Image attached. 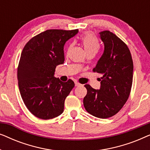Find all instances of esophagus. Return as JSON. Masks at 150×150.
Returning <instances> with one entry per match:
<instances>
[{"label":"esophagus","mask_w":150,"mask_h":150,"mask_svg":"<svg viewBox=\"0 0 150 150\" xmlns=\"http://www.w3.org/2000/svg\"><path fill=\"white\" fill-rule=\"evenodd\" d=\"M75 86L76 87H79V86H81V84L78 83V82H75Z\"/></svg>","instance_id":"esophagus-1"}]
</instances>
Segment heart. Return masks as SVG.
Instances as JSON below:
<instances>
[{"label": "heart", "mask_w": 150, "mask_h": 150, "mask_svg": "<svg viewBox=\"0 0 150 150\" xmlns=\"http://www.w3.org/2000/svg\"><path fill=\"white\" fill-rule=\"evenodd\" d=\"M81 41L87 54L93 53L95 54L100 48V44L97 38L91 33H86L81 37Z\"/></svg>", "instance_id": "obj_1"}]
</instances>
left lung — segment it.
Instances as JSON below:
<instances>
[{"instance_id":"obj_1","label":"left lung","mask_w":150,"mask_h":150,"mask_svg":"<svg viewBox=\"0 0 150 150\" xmlns=\"http://www.w3.org/2000/svg\"><path fill=\"white\" fill-rule=\"evenodd\" d=\"M104 44L103 54L93 71L102 76L100 89L85 85L83 99L86 110L98 118L106 119L122 109L130 95L133 78V62L128 46L117 36L108 31L100 33Z\"/></svg>"}]
</instances>
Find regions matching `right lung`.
Here are the masks:
<instances>
[{"label": "right lung", "mask_w": 150, "mask_h": 150, "mask_svg": "<svg viewBox=\"0 0 150 150\" xmlns=\"http://www.w3.org/2000/svg\"><path fill=\"white\" fill-rule=\"evenodd\" d=\"M79 30H47L25 45L18 68L20 94L29 111L37 117L50 120L60 115L65 100L74 83L54 76L55 68L65 61V42Z\"/></svg>", "instance_id": "obj_1"}]
</instances>
